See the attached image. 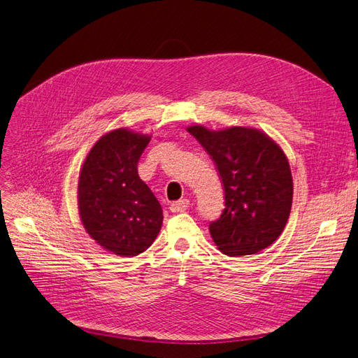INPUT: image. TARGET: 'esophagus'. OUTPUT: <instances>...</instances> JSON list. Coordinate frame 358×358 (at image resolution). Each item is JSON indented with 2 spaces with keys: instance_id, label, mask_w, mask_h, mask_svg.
<instances>
[{
  "instance_id": "esophagus-1",
  "label": "esophagus",
  "mask_w": 358,
  "mask_h": 358,
  "mask_svg": "<svg viewBox=\"0 0 358 358\" xmlns=\"http://www.w3.org/2000/svg\"><path fill=\"white\" fill-rule=\"evenodd\" d=\"M188 207H189V199H187V198H182V199H179V201H175L170 204V210L173 213L185 211Z\"/></svg>"
}]
</instances>
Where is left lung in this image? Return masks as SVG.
<instances>
[{"mask_svg":"<svg viewBox=\"0 0 358 358\" xmlns=\"http://www.w3.org/2000/svg\"><path fill=\"white\" fill-rule=\"evenodd\" d=\"M188 132L216 163L224 188V210L210 223L217 248L231 257L255 254L279 238L292 207V175L287 155L254 127L234 126Z\"/></svg>","mask_w":358,"mask_h":358,"instance_id":"obj_1","label":"left lung"}]
</instances>
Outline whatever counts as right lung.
I'll use <instances>...</instances> for the list:
<instances>
[{
	"mask_svg": "<svg viewBox=\"0 0 358 358\" xmlns=\"http://www.w3.org/2000/svg\"><path fill=\"white\" fill-rule=\"evenodd\" d=\"M150 139L123 127L111 131L95 142L79 173L83 227L98 245L116 255L144 252L163 224L160 203L138 175Z\"/></svg>",
	"mask_w": 358,
	"mask_h": 358,
	"instance_id": "add662e5",
	"label": "right lung"
}]
</instances>
